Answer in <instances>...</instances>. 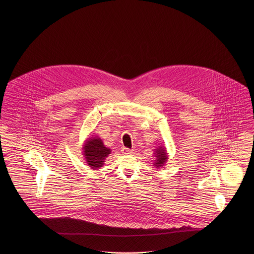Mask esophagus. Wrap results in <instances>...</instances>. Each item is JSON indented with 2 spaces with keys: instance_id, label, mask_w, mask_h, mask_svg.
<instances>
[{
  "instance_id": "34e87169",
  "label": "esophagus",
  "mask_w": 254,
  "mask_h": 254,
  "mask_svg": "<svg viewBox=\"0 0 254 254\" xmlns=\"http://www.w3.org/2000/svg\"><path fill=\"white\" fill-rule=\"evenodd\" d=\"M122 153L124 154H131L133 153V151L130 150V149H127V148H123L122 149Z\"/></svg>"
}]
</instances>
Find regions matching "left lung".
<instances>
[{
	"label": "left lung",
	"instance_id": "obj_1",
	"mask_svg": "<svg viewBox=\"0 0 254 254\" xmlns=\"http://www.w3.org/2000/svg\"><path fill=\"white\" fill-rule=\"evenodd\" d=\"M154 166L155 169H159L165 166V164L168 161V153L167 149L165 146H158L156 149H154Z\"/></svg>",
	"mask_w": 254,
	"mask_h": 254
}]
</instances>
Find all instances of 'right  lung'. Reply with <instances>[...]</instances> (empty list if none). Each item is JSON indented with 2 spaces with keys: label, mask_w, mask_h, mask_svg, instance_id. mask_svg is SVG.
<instances>
[{
  "label": "right lung",
  "mask_w": 254,
  "mask_h": 254,
  "mask_svg": "<svg viewBox=\"0 0 254 254\" xmlns=\"http://www.w3.org/2000/svg\"><path fill=\"white\" fill-rule=\"evenodd\" d=\"M82 149L86 164L95 170L103 167L106 157L112 152L110 148L104 145L102 139L98 136L85 139Z\"/></svg>",
  "instance_id": "right-lung-1"
}]
</instances>
